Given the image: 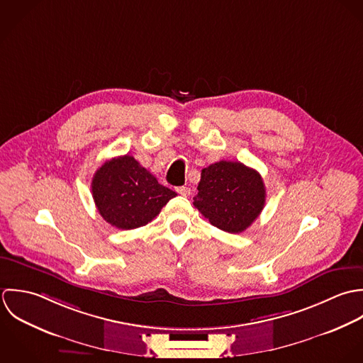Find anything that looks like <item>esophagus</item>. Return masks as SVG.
<instances>
[{
    "label": "esophagus",
    "mask_w": 363,
    "mask_h": 363,
    "mask_svg": "<svg viewBox=\"0 0 363 363\" xmlns=\"http://www.w3.org/2000/svg\"><path fill=\"white\" fill-rule=\"evenodd\" d=\"M177 192L181 195V196H189L191 195V188H188V186H178L177 188Z\"/></svg>",
    "instance_id": "obj_1"
}]
</instances>
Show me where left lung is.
<instances>
[{
  "mask_svg": "<svg viewBox=\"0 0 363 363\" xmlns=\"http://www.w3.org/2000/svg\"><path fill=\"white\" fill-rule=\"evenodd\" d=\"M265 185L255 169L240 161H218L202 169L194 206L223 231L248 228L265 205Z\"/></svg>",
  "mask_w": 363,
  "mask_h": 363,
  "instance_id": "1",
  "label": "left lung"
}]
</instances>
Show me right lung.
Wrapping results in <instances>:
<instances>
[{
  "mask_svg": "<svg viewBox=\"0 0 363 363\" xmlns=\"http://www.w3.org/2000/svg\"><path fill=\"white\" fill-rule=\"evenodd\" d=\"M91 189L99 215L122 230L145 225L177 196L128 154L105 161L94 174Z\"/></svg>",
  "mask_w": 363,
  "mask_h": 363,
  "instance_id": "right-lung-1",
  "label": "right lung"
}]
</instances>
